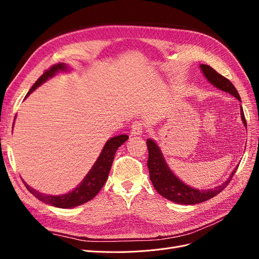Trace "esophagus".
I'll return each instance as SVG.
<instances>
[{"instance_id":"34e87169","label":"esophagus","mask_w":259,"mask_h":259,"mask_svg":"<svg viewBox=\"0 0 259 259\" xmlns=\"http://www.w3.org/2000/svg\"><path fill=\"white\" fill-rule=\"evenodd\" d=\"M145 130V124L140 121H135L132 125V134L133 135H142Z\"/></svg>"}]
</instances>
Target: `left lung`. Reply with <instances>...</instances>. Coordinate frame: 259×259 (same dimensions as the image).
I'll list each match as a JSON object with an SVG mask.
<instances>
[{
    "label": "left lung",
    "mask_w": 259,
    "mask_h": 259,
    "mask_svg": "<svg viewBox=\"0 0 259 259\" xmlns=\"http://www.w3.org/2000/svg\"><path fill=\"white\" fill-rule=\"evenodd\" d=\"M200 68L203 74H204V76L210 84H213L215 88L226 93H229L230 95L241 101L237 89L234 88V85L228 79H226L225 76L216 72L215 70L208 65H200ZM240 110L243 124L246 126V120L242 107ZM147 147L149 152L147 165L149 168V175H150V180L153 187L162 197L169 201L179 203V204H198V203H202L214 198L215 195L221 193L225 188L228 186L238 168V166L234 168L230 177L227 179L224 184H222L221 186H217L214 189H194V188H191L184 184L182 180L174 175L173 171L169 169L165 160H164L159 146L156 145L152 139H147Z\"/></svg>",
    "instance_id": "8db88e82"
}]
</instances>
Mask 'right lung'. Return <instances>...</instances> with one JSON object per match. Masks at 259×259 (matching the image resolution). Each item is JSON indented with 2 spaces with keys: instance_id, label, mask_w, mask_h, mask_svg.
<instances>
[{
  "instance_id": "obj_1",
  "label": "right lung",
  "mask_w": 259,
  "mask_h": 259,
  "mask_svg": "<svg viewBox=\"0 0 259 259\" xmlns=\"http://www.w3.org/2000/svg\"><path fill=\"white\" fill-rule=\"evenodd\" d=\"M68 66L66 64H62V62L52 66L49 70H46V71L38 77L32 88L30 89L27 96L30 95L36 88H38V86L43 84L45 81H48L50 77L54 76L57 72L68 71ZM127 139V135H119L109 139L106 143L103 151L99 154L97 161L94 164L92 169L89 171V174L85 176L83 182L71 192H68L61 195H50L38 192L35 189H33V188H31L28 184H26L23 180L22 182L25 184L27 189L32 193L35 198L46 203V204L60 208H71L77 205L84 204V203L89 202L95 197V195L100 191L101 188L104 187L105 183L107 182L109 171H110L117 148L123 145Z\"/></svg>"
}]
</instances>
